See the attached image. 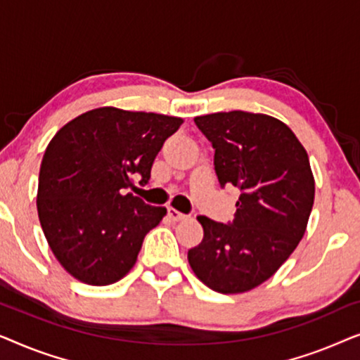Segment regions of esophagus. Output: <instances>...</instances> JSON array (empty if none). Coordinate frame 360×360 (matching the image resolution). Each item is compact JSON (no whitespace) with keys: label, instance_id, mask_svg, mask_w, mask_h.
<instances>
[{"label":"esophagus","instance_id":"34e87169","mask_svg":"<svg viewBox=\"0 0 360 360\" xmlns=\"http://www.w3.org/2000/svg\"><path fill=\"white\" fill-rule=\"evenodd\" d=\"M167 213H169L170 219H174V221H180V219H185V218H186V214L180 213V211H176V210H174V208L167 210Z\"/></svg>","mask_w":360,"mask_h":360}]
</instances>
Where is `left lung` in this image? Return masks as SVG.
I'll use <instances>...</instances> for the list:
<instances>
[{
	"instance_id": "left-lung-1",
	"label": "left lung",
	"mask_w": 360,
	"mask_h": 360,
	"mask_svg": "<svg viewBox=\"0 0 360 360\" xmlns=\"http://www.w3.org/2000/svg\"><path fill=\"white\" fill-rule=\"evenodd\" d=\"M214 149L221 188L236 186L234 219L198 216L203 240L188 250L196 277L218 293L252 290L297 249L314 201L308 154L282 121L245 111L195 117Z\"/></svg>"
}]
</instances>
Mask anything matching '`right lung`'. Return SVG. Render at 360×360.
<instances>
[{"mask_svg":"<svg viewBox=\"0 0 360 360\" xmlns=\"http://www.w3.org/2000/svg\"><path fill=\"white\" fill-rule=\"evenodd\" d=\"M180 117L98 108L68 122L49 142L39 172L37 213L62 267L83 283L121 280L142 240L164 218L127 188L150 169Z\"/></svg>","mask_w":360,"mask_h":360,"instance_id":"obj_1","label":"right lung"}]
</instances>
